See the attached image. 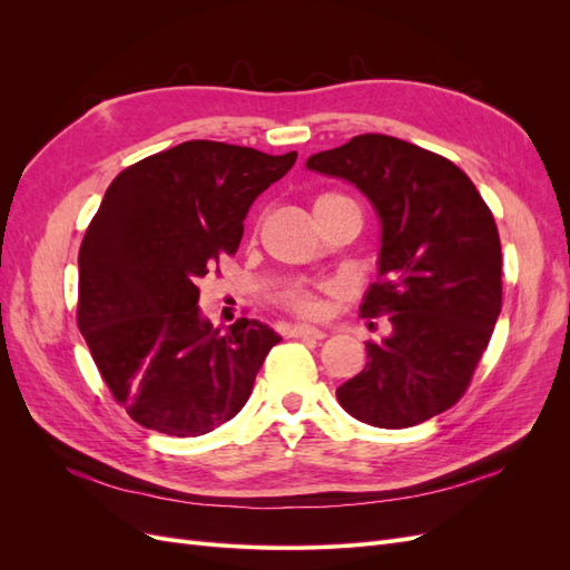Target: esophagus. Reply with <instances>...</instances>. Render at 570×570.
Instances as JSON below:
<instances>
[{
  "mask_svg": "<svg viewBox=\"0 0 570 570\" xmlns=\"http://www.w3.org/2000/svg\"><path fill=\"white\" fill-rule=\"evenodd\" d=\"M292 337H302V340H323L325 333L318 331V327H312V325H295L289 331Z\"/></svg>",
  "mask_w": 570,
  "mask_h": 570,
  "instance_id": "obj_1",
  "label": "esophagus"
}]
</instances>
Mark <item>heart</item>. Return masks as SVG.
<instances>
[{"label":"heart","mask_w":570,"mask_h":570,"mask_svg":"<svg viewBox=\"0 0 570 570\" xmlns=\"http://www.w3.org/2000/svg\"><path fill=\"white\" fill-rule=\"evenodd\" d=\"M333 199H342V195H335V193L318 195L314 202V209ZM337 292H340L337 283H321L316 287H292L285 292V295H281V304L295 316L323 318L327 312V297H335Z\"/></svg>","instance_id":"obj_1"}]
</instances>
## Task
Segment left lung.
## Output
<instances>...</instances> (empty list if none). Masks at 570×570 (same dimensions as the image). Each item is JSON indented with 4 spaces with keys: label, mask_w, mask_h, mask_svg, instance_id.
<instances>
[{
    "label": "left lung",
    "mask_w": 570,
    "mask_h": 570,
    "mask_svg": "<svg viewBox=\"0 0 570 570\" xmlns=\"http://www.w3.org/2000/svg\"><path fill=\"white\" fill-rule=\"evenodd\" d=\"M306 166L354 183L383 223L381 281L361 314L390 316L392 335L366 342V368L337 387V402L387 430L452 409L502 312V245L490 206L454 161L392 135H356Z\"/></svg>",
    "instance_id": "left-lung-1"
}]
</instances>
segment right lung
Listing matches in <instances>:
<instances>
[{
	"label": "right lung",
	"instance_id": "right-lung-1",
	"mask_svg": "<svg viewBox=\"0 0 570 570\" xmlns=\"http://www.w3.org/2000/svg\"><path fill=\"white\" fill-rule=\"evenodd\" d=\"M297 151L189 140L114 178L78 254L76 321L116 404L142 428L197 438L230 421L281 342L237 318L199 316V278L235 254L245 216ZM218 271V268H216Z\"/></svg>",
	"mask_w": 570,
	"mask_h": 570
}]
</instances>
